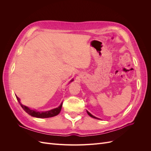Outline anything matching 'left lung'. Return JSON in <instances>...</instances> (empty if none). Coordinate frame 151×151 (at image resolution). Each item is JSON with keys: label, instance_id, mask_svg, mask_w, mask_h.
Listing matches in <instances>:
<instances>
[{"label": "left lung", "instance_id": "8db88e82", "mask_svg": "<svg viewBox=\"0 0 151 151\" xmlns=\"http://www.w3.org/2000/svg\"><path fill=\"white\" fill-rule=\"evenodd\" d=\"M87 113H88V115L90 116H91V117H92V118H96V119H99V118H97V117H96V116H93V115H91V114L89 112V111H87Z\"/></svg>", "mask_w": 151, "mask_h": 151}]
</instances>
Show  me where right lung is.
Here are the masks:
<instances>
[{
  "label": "right lung",
  "mask_w": 151,
  "mask_h": 151,
  "mask_svg": "<svg viewBox=\"0 0 151 151\" xmlns=\"http://www.w3.org/2000/svg\"><path fill=\"white\" fill-rule=\"evenodd\" d=\"M72 81H73V79L71 80L70 82H72ZM16 98L17 99V101H19L22 109H23L27 113L29 114V115L33 116V117H36V118H50V117H53V116H56V115H58L59 113L60 112L62 106V103L61 104L58 108H54L53 109H51V110L47 111H38L35 110V109H31L29 108L28 107L24 106V105L21 103L20 99L19 98L16 96Z\"/></svg>",
  "instance_id": "add662e5"
}]
</instances>
